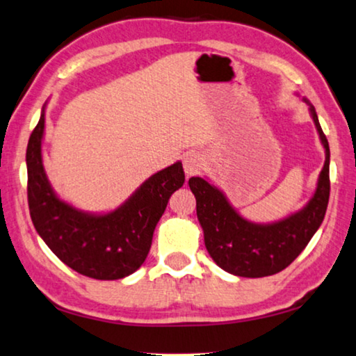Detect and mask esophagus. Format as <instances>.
I'll return each instance as SVG.
<instances>
[{
    "instance_id": "34e87169",
    "label": "esophagus",
    "mask_w": 356,
    "mask_h": 356,
    "mask_svg": "<svg viewBox=\"0 0 356 356\" xmlns=\"http://www.w3.org/2000/svg\"><path fill=\"white\" fill-rule=\"evenodd\" d=\"M204 166V158L197 152H190L184 156V172L187 177L197 176Z\"/></svg>"
}]
</instances>
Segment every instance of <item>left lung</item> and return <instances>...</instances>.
<instances>
[{"label":"left lung","mask_w":356,"mask_h":356,"mask_svg":"<svg viewBox=\"0 0 356 356\" xmlns=\"http://www.w3.org/2000/svg\"><path fill=\"white\" fill-rule=\"evenodd\" d=\"M326 161L319 172L313 197L302 209L273 222L243 218L221 188L208 177H190L197 200V216L203 229L204 247L219 268L240 277H264L289 266L321 226L329 203V143L319 126L316 109L307 98Z\"/></svg>","instance_id":"8db88e82"}]
</instances>
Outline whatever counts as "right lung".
Segmentation results:
<instances>
[{
  "mask_svg": "<svg viewBox=\"0 0 356 356\" xmlns=\"http://www.w3.org/2000/svg\"><path fill=\"white\" fill-rule=\"evenodd\" d=\"M44 111L27 145L30 218L40 237L64 264L98 280L127 277L142 266L171 195L184 185L182 163L149 176L126 202L104 213L83 211L54 192L43 166Z\"/></svg>",
  "mask_w": 356,
  "mask_h": 356,
  "instance_id": "add662e5",
  "label": "right lung"
}]
</instances>
